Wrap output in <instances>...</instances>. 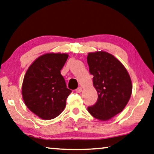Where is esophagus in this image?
<instances>
[{
	"label": "esophagus",
	"instance_id": "1",
	"mask_svg": "<svg viewBox=\"0 0 154 154\" xmlns=\"http://www.w3.org/2000/svg\"><path fill=\"white\" fill-rule=\"evenodd\" d=\"M82 91V87H78V88L76 89V91H75L77 92V93H81Z\"/></svg>",
	"mask_w": 154,
	"mask_h": 154
}]
</instances>
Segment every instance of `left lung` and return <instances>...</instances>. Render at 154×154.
<instances>
[{"label":"left lung","instance_id":"8db88e82","mask_svg":"<svg viewBox=\"0 0 154 154\" xmlns=\"http://www.w3.org/2000/svg\"><path fill=\"white\" fill-rule=\"evenodd\" d=\"M87 62L98 95L97 102L88 107V111L96 119L109 120L127 104L131 95V80L125 66L108 52L88 53Z\"/></svg>","mask_w":154,"mask_h":154}]
</instances>
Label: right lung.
Wrapping results in <instances>:
<instances>
[{
	"mask_svg": "<svg viewBox=\"0 0 154 154\" xmlns=\"http://www.w3.org/2000/svg\"><path fill=\"white\" fill-rule=\"evenodd\" d=\"M66 54L50 53L38 57L27 70L22 95L27 107L43 120H52L63 111L72 91L66 86L61 70Z\"/></svg>",
	"mask_w": 154,
	"mask_h": 154,
	"instance_id": "right-lung-1",
	"label": "right lung"
}]
</instances>
